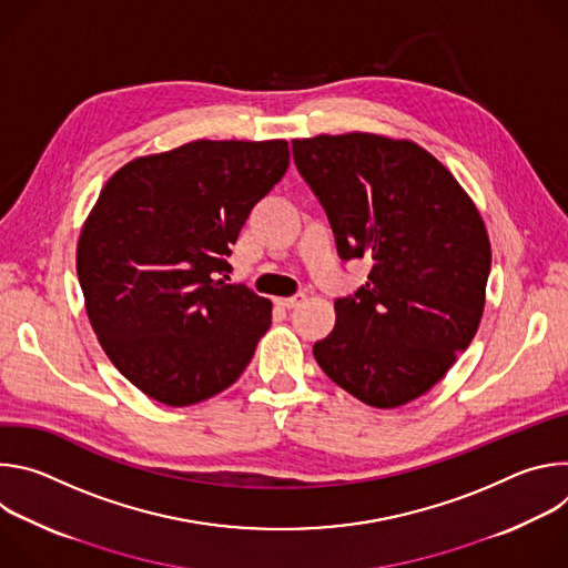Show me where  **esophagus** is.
<instances>
[{"instance_id": "34e87169", "label": "esophagus", "mask_w": 568, "mask_h": 568, "mask_svg": "<svg viewBox=\"0 0 568 568\" xmlns=\"http://www.w3.org/2000/svg\"><path fill=\"white\" fill-rule=\"evenodd\" d=\"M305 301V294L303 292H298V294H294V296H287V298H278V305L281 307H296L298 303H303Z\"/></svg>"}]
</instances>
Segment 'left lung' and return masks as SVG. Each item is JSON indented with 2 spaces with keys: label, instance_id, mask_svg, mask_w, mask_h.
<instances>
[{
  "label": "left lung",
  "instance_id": "1",
  "mask_svg": "<svg viewBox=\"0 0 568 568\" xmlns=\"http://www.w3.org/2000/svg\"><path fill=\"white\" fill-rule=\"evenodd\" d=\"M292 150L339 256L373 261L366 285L335 301V331L314 344V359L368 407H402L436 386L478 331L488 229L416 141L346 132L294 139Z\"/></svg>",
  "mask_w": 568,
  "mask_h": 568
}]
</instances>
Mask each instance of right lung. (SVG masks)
I'll return each mask as SVG.
<instances>
[{
  "label": "right lung",
  "mask_w": 568,
  "mask_h": 568,
  "mask_svg": "<svg viewBox=\"0 0 568 568\" xmlns=\"http://www.w3.org/2000/svg\"><path fill=\"white\" fill-rule=\"evenodd\" d=\"M287 164L285 139H197L128 161L103 186L75 272L105 355L148 397L189 407L252 362L272 301L229 285L226 256Z\"/></svg>",
  "instance_id": "right-lung-1"
}]
</instances>
